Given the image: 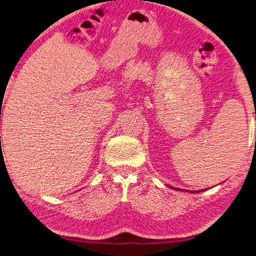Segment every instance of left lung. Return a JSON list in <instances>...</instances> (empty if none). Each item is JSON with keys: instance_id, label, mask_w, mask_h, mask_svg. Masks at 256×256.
<instances>
[{"instance_id": "obj_1", "label": "left lung", "mask_w": 256, "mask_h": 256, "mask_svg": "<svg viewBox=\"0 0 256 256\" xmlns=\"http://www.w3.org/2000/svg\"><path fill=\"white\" fill-rule=\"evenodd\" d=\"M169 188H174V190H180V188H172V186H169ZM180 191H182V190H180ZM202 191H204V190H200V191H190V192H194V194H196V192H202Z\"/></svg>"}]
</instances>
